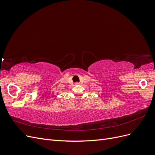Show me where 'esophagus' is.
Segmentation results:
<instances>
[{"label":"esophagus","instance_id":"1","mask_svg":"<svg viewBox=\"0 0 155 155\" xmlns=\"http://www.w3.org/2000/svg\"><path fill=\"white\" fill-rule=\"evenodd\" d=\"M79 83H78V82L75 83V85H79Z\"/></svg>","mask_w":155,"mask_h":155}]
</instances>
